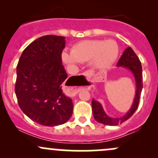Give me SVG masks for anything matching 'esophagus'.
I'll list each match as a JSON object with an SVG mask.
<instances>
[{"instance_id":"34e87169","label":"esophagus","mask_w":158,"mask_h":158,"mask_svg":"<svg viewBox=\"0 0 158 158\" xmlns=\"http://www.w3.org/2000/svg\"><path fill=\"white\" fill-rule=\"evenodd\" d=\"M66 92H67L68 95H71V96H75L76 94L79 92V89H74V88H69L66 89Z\"/></svg>"}]
</instances>
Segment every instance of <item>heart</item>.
<instances>
[{"label":"heart","mask_w":158,"mask_h":158,"mask_svg":"<svg viewBox=\"0 0 158 158\" xmlns=\"http://www.w3.org/2000/svg\"><path fill=\"white\" fill-rule=\"evenodd\" d=\"M118 55V47L111 40H87L73 46L71 53L63 52L62 59L65 63L75 66L89 61L95 70H105L114 63Z\"/></svg>","instance_id":"1"}]
</instances>
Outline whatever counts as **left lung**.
Returning <instances> with one entry per match:
<instances>
[{"label":"left lung","instance_id":"8db88e82","mask_svg":"<svg viewBox=\"0 0 158 158\" xmlns=\"http://www.w3.org/2000/svg\"><path fill=\"white\" fill-rule=\"evenodd\" d=\"M117 66L126 68L133 73L136 82V92H135L136 94L131 109L125 115L120 118H111L108 116L105 112L102 105L98 102L92 99V107L94 118L98 122L106 125H117L118 124L123 123L124 122L130 118L132 114L138 109L140 96L143 88L142 67H141V61L131 47H128L124 51L120 60L118 62Z\"/></svg>","mask_w":158,"mask_h":158}]
</instances>
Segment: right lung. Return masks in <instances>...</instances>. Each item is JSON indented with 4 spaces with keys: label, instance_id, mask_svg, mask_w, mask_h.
<instances>
[{
    "label": "right lung",
    "instance_id": "1",
    "mask_svg": "<svg viewBox=\"0 0 158 158\" xmlns=\"http://www.w3.org/2000/svg\"><path fill=\"white\" fill-rule=\"evenodd\" d=\"M65 44V36H41L23 51L17 66L19 106L31 120L45 126L63 125L73 114L72 99L62 90L67 78L61 59Z\"/></svg>",
    "mask_w": 158,
    "mask_h": 158
}]
</instances>
